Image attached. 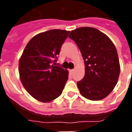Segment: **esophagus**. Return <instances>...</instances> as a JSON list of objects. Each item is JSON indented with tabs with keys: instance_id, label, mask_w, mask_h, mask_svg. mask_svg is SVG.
Returning <instances> with one entry per match:
<instances>
[{
	"instance_id": "34e87169",
	"label": "esophagus",
	"mask_w": 132,
	"mask_h": 132,
	"mask_svg": "<svg viewBox=\"0 0 132 132\" xmlns=\"http://www.w3.org/2000/svg\"><path fill=\"white\" fill-rule=\"evenodd\" d=\"M69 71H70V73H71V74H72V73L74 72L75 70H74V69H72V70H69Z\"/></svg>"
}]
</instances>
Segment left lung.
<instances>
[{"instance_id": "obj_1", "label": "left lung", "mask_w": 132, "mask_h": 132, "mask_svg": "<svg viewBox=\"0 0 132 132\" xmlns=\"http://www.w3.org/2000/svg\"><path fill=\"white\" fill-rule=\"evenodd\" d=\"M75 42L84 60L85 75L77 82L81 94L92 101L102 100L116 86L120 63L112 40L95 28H77L68 36Z\"/></svg>"}]
</instances>
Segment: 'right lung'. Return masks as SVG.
<instances>
[{"label": "right lung", "mask_w": 132, "mask_h": 132, "mask_svg": "<svg viewBox=\"0 0 132 132\" xmlns=\"http://www.w3.org/2000/svg\"><path fill=\"white\" fill-rule=\"evenodd\" d=\"M69 31L52 29L30 40L19 60L20 79L28 93L40 102H51L62 93L68 71L54 62Z\"/></svg>", "instance_id": "right-lung-1"}]
</instances>
